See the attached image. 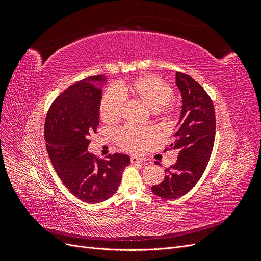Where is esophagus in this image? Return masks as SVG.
Segmentation results:
<instances>
[{
  "instance_id": "34e87169",
  "label": "esophagus",
  "mask_w": 261,
  "mask_h": 261,
  "mask_svg": "<svg viewBox=\"0 0 261 261\" xmlns=\"http://www.w3.org/2000/svg\"><path fill=\"white\" fill-rule=\"evenodd\" d=\"M145 161H146L145 158H139L137 155H132L130 156V162L132 163H143Z\"/></svg>"
}]
</instances>
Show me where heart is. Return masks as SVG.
<instances>
[{
	"instance_id": "b5f03b06",
	"label": "heart",
	"mask_w": 261,
	"mask_h": 261,
	"mask_svg": "<svg viewBox=\"0 0 261 261\" xmlns=\"http://www.w3.org/2000/svg\"><path fill=\"white\" fill-rule=\"evenodd\" d=\"M129 91L134 97L151 109L158 115L170 114L173 111L169 102L173 98V89L160 78L143 76L124 86L123 88L110 87L101 98L99 113L101 120L106 123H114L121 117L124 103L122 92ZM151 136V132L144 127H124L117 134L120 145L128 150H139Z\"/></svg>"
}]
</instances>
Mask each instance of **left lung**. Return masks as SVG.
Instances as JSON below:
<instances>
[{"instance_id":"8db88e82","label":"left lung","mask_w":261,"mask_h":261,"mask_svg":"<svg viewBox=\"0 0 261 261\" xmlns=\"http://www.w3.org/2000/svg\"><path fill=\"white\" fill-rule=\"evenodd\" d=\"M175 83L181 110L174 140L168 149H178L177 162L165 168L163 181L151 187L153 194L164 199L179 198L197 184L207 168L216 137V113L208 93L183 73H176Z\"/></svg>"}]
</instances>
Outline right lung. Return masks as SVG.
<instances>
[{
  "label": "right lung",
  "mask_w": 261,
  "mask_h": 261,
  "mask_svg": "<svg viewBox=\"0 0 261 261\" xmlns=\"http://www.w3.org/2000/svg\"><path fill=\"white\" fill-rule=\"evenodd\" d=\"M103 75L86 78L61 93L46 114L44 138L55 172L68 191L88 203L112 197L122 172L130 162L127 154L114 153L100 160L88 152L89 136L99 125Z\"/></svg>",
  "instance_id": "obj_1"
}]
</instances>
